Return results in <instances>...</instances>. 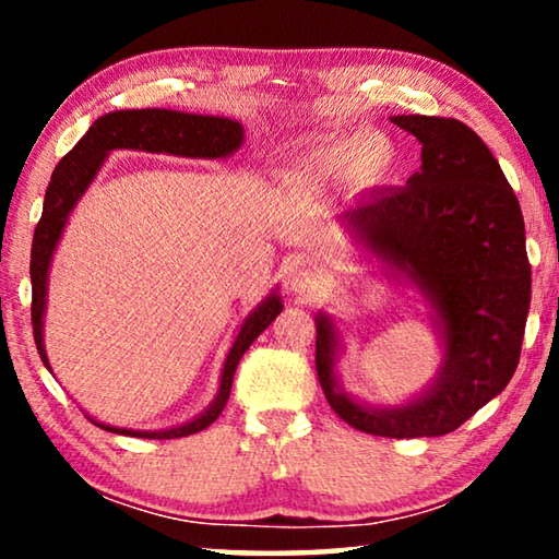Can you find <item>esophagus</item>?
I'll return each instance as SVG.
<instances>
[{
	"instance_id": "obj_1",
	"label": "esophagus",
	"mask_w": 559,
	"mask_h": 559,
	"mask_svg": "<svg viewBox=\"0 0 559 559\" xmlns=\"http://www.w3.org/2000/svg\"><path fill=\"white\" fill-rule=\"evenodd\" d=\"M287 285L297 297H310L320 289V277L310 270V266L300 264V266H293V272H289L287 277Z\"/></svg>"
}]
</instances>
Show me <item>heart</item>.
<instances>
[{"instance_id":"1","label":"heart","mask_w":559,"mask_h":559,"mask_svg":"<svg viewBox=\"0 0 559 559\" xmlns=\"http://www.w3.org/2000/svg\"><path fill=\"white\" fill-rule=\"evenodd\" d=\"M323 163L335 167H356L366 178L381 180L392 170L394 147L389 144L386 136L361 129V132H350L331 144L323 155Z\"/></svg>"}]
</instances>
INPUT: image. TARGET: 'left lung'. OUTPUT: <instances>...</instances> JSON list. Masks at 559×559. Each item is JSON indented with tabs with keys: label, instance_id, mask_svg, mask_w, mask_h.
<instances>
[{
	"label": "left lung",
	"instance_id": "1",
	"mask_svg": "<svg viewBox=\"0 0 559 559\" xmlns=\"http://www.w3.org/2000/svg\"><path fill=\"white\" fill-rule=\"evenodd\" d=\"M423 144V165L400 190H371L341 224L386 277L415 287L442 341L438 377L396 407H373L343 392L341 335L316 316V369L343 423L381 438H438L461 427L514 377L532 266L519 201L484 140L457 119L392 117Z\"/></svg>",
	"mask_w": 559,
	"mask_h": 559
}]
</instances>
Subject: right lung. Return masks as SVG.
Returning <instances> with one entry per match:
<instances>
[{
    "mask_svg": "<svg viewBox=\"0 0 559 559\" xmlns=\"http://www.w3.org/2000/svg\"><path fill=\"white\" fill-rule=\"evenodd\" d=\"M243 142V127L239 121L226 117H209V114H188L173 109H124L109 111L98 117L88 132L81 136L79 144L60 159L56 170H52L50 186L45 190L43 216L37 221L33 236V254H29V280H33V333L35 346L40 354L43 364L48 366V354H45L43 343V316L45 302H48V272L52 254L63 236L75 203L81 201L91 182L102 170L104 159L114 150H140L155 152V155H175V157H193V159H221L234 155ZM282 312V297L277 289L257 305L243 320L239 335H236L231 350H228L224 371H221V386L216 400H213L205 412L188 419L178 427H167V430H127V427H114L91 419V423L102 427L106 432L132 435V438L147 440H173L186 438V435L201 432L224 412L228 394H231V381L239 366L241 356L247 348L259 338V333Z\"/></svg>",
    "mask_w": 559,
    "mask_h": 559,
    "instance_id": "right-lung-1",
    "label": "right lung"
}]
</instances>
